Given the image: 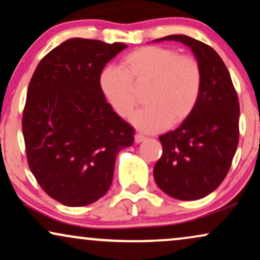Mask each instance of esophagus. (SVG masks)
Listing matches in <instances>:
<instances>
[{
  "label": "esophagus",
  "mask_w": 260,
  "mask_h": 260,
  "mask_svg": "<svg viewBox=\"0 0 260 260\" xmlns=\"http://www.w3.org/2000/svg\"><path fill=\"white\" fill-rule=\"evenodd\" d=\"M146 137L141 136V134H136V136H134V141H136V144H140L141 141H144Z\"/></svg>",
  "instance_id": "1"
}]
</instances>
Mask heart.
Returning a JSON list of instances; mask_svg holds the SVG:
<instances>
[{"mask_svg": "<svg viewBox=\"0 0 260 260\" xmlns=\"http://www.w3.org/2000/svg\"><path fill=\"white\" fill-rule=\"evenodd\" d=\"M149 86L146 108L131 122L144 133H157L168 124L188 119L203 87L202 68L196 58L163 47L136 49L123 58V68L109 66L100 74V88L120 117L129 116L137 106V88Z\"/></svg>", "mask_w": 260, "mask_h": 260, "instance_id": "obj_1", "label": "heart"}]
</instances>
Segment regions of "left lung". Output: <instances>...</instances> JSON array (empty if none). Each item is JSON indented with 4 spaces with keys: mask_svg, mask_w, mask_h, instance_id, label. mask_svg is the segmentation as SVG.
<instances>
[{
    "mask_svg": "<svg viewBox=\"0 0 260 260\" xmlns=\"http://www.w3.org/2000/svg\"><path fill=\"white\" fill-rule=\"evenodd\" d=\"M181 42L202 68L203 87L194 111L175 131L159 137L163 153L153 177L164 193L179 200L204 198L221 185L239 144L240 106L224 62L211 47L185 35L154 42Z\"/></svg>",
    "mask_w": 260,
    "mask_h": 260,
    "instance_id": "8db88e82",
    "label": "left lung"
}]
</instances>
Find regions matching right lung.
Listing matches in <instances>:
<instances>
[{"mask_svg":"<svg viewBox=\"0 0 260 260\" xmlns=\"http://www.w3.org/2000/svg\"><path fill=\"white\" fill-rule=\"evenodd\" d=\"M127 48L71 38L45 55L29 81L22 114L28 167L43 190L67 206L102 198L117 153L134 129L102 94L100 74Z\"/></svg>","mask_w":260,"mask_h":260,"instance_id":"right-lung-1","label":"right lung"}]
</instances>
